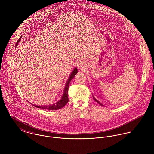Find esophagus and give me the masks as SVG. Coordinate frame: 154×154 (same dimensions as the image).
Here are the masks:
<instances>
[{
  "label": "esophagus",
  "mask_w": 154,
  "mask_h": 154,
  "mask_svg": "<svg viewBox=\"0 0 154 154\" xmlns=\"http://www.w3.org/2000/svg\"><path fill=\"white\" fill-rule=\"evenodd\" d=\"M76 66L78 67V68L79 69V70H84V69H85V64L83 63V62H78L77 64H76Z\"/></svg>",
  "instance_id": "34e87169"
}]
</instances>
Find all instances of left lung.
I'll use <instances>...</instances> for the list:
<instances>
[{
	"label": "left lung",
	"mask_w": 154,
	"mask_h": 154,
	"mask_svg": "<svg viewBox=\"0 0 154 154\" xmlns=\"http://www.w3.org/2000/svg\"><path fill=\"white\" fill-rule=\"evenodd\" d=\"M92 97H93V98H94V100H95L96 102H97V103H98L99 104L101 105L102 106H103V104H101V103L100 101H98V100H97V99H96V98H95V97H94L93 95H92Z\"/></svg>",
	"instance_id": "8db88e82"
}]
</instances>
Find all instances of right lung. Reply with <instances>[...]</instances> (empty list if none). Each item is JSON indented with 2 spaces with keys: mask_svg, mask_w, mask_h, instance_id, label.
<instances>
[{
  "mask_svg": "<svg viewBox=\"0 0 154 154\" xmlns=\"http://www.w3.org/2000/svg\"><path fill=\"white\" fill-rule=\"evenodd\" d=\"M22 38V36L20 38V39L18 40V42L16 43V45L15 47L17 46V45L19 44V42L21 41ZM78 73V69L76 67H75L74 69L73 70V71L71 72L67 82H66V85L65 87L64 88L63 90V95L62 96V98L60 100H59L58 101H57L56 103L51 104V105H48V106H37V105H34L32 103H31L32 106H35L37 108H39V109H45V110H57L59 109H60L62 108H63L66 104L67 103L69 100H68V89H69V85L70 84V82L71 80H72V79L75 77V76L76 75V73Z\"/></svg>",
  "mask_w": 154,
  "mask_h": 154,
  "instance_id": "add662e5",
  "label": "right lung"
}]
</instances>
